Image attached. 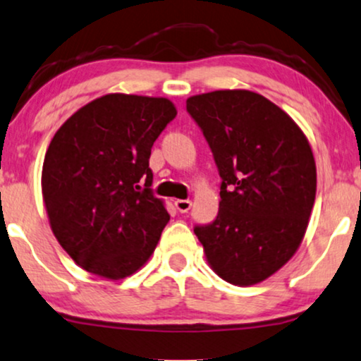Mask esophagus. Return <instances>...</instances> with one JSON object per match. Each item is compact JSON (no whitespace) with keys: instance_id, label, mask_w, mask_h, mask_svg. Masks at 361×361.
Masks as SVG:
<instances>
[{"instance_id":"34e87169","label":"esophagus","mask_w":361,"mask_h":361,"mask_svg":"<svg viewBox=\"0 0 361 361\" xmlns=\"http://www.w3.org/2000/svg\"><path fill=\"white\" fill-rule=\"evenodd\" d=\"M174 205H176V209L179 210L180 214H185V212H189V210H190V207H192V202H190V200H182V199H177V200H174Z\"/></svg>"}]
</instances>
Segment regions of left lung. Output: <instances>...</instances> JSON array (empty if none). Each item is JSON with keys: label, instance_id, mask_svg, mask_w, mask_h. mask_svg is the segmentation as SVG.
Returning <instances> with one entry per match:
<instances>
[{"label": "left lung", "instance_id": "left-lung-1", "mask_svg": "<svg viewBox=\"0 0 361 361\" xmlns=\"http://www.w3.org/2000/svg\"><path fill=\"white\" fill-rule=\"evenodd\" d=\"M187 111L222 177L217 219L194 228L205 259L232 285L264 282L292 259L307 232L317 192L307 135L249 89L190 96Z\"/></svg>", "mask_w": 361, "mask_h": 361}]
</instances>
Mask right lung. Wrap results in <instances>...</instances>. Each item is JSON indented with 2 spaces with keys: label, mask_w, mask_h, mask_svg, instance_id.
Listing matches in <instances>:
<instances>
[{
  "label": "right lung",
  "mask_w": 361,
  "mask_h": 361,
  "mask_svg": "<svg viewBox=\"0 0 361 361\" xmlns=\"http://www.w3.org/2000/svg\"><path fill=\"white\" fill-rule=\"evenodd\" d=\"M176 114L167 97L112 92L78 109L51 139L41 172L46 214L86 272L126 279L156 250L171 217L151 194L149 157Z\"/></svg>",
  "instance_id": "obj_1"
}]
</instances>
